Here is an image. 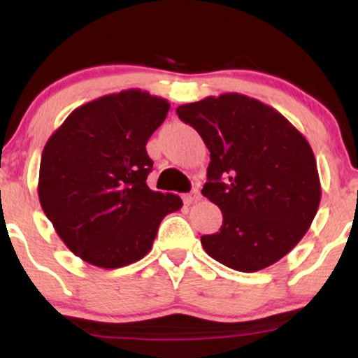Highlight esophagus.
<instances>
[{
    "mask_svg": "<svg viewBox=\"0 0 358 358\" xmlns=\"http://www.w3.org/2000/svg\"><path fill=\"white\" fill-rule=\"evenodd\" d=\"M199 199H200L199 190H193V192L185 193V195H183V202L185 203H193V202H196Z\"/></svg>",
    "mask_w": 358,
    "mask_h": 358,
    "instance_id": "esophagus-1",
    "label": "esophagus"
}]
</instances>
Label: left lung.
Returning a JSON list of instances; mask_svg holds the SVG:
<instances>
[{"mask_svg":"<svg viewBox=\"0 0 358 358\" xmlns=\"http://www.w3.org/2000/svg\"><path fill=\"white\" fill-rule=\"evenodd\" d=\"M210 151L202 195L222 210L205 252L227 268L256 273L285 257L318 212L316 159L306 138L261 101L227 92L176 109Z\"/></svg>","mask_w":358,"mask_h":358,"instance_id":"obj_1","label":"left lung"}]
</instances>
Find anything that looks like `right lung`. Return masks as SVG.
Masks as SVG:
<instances>
[{"mask_svg":"<svg viewBox=\"0 0 358 358\" xmlns=\"http://www.w3.org/2000/svg\"><path fill=\"white\" fill-rule=\"evenodd\" d=\"M168 109L146 90H121L72 110L45 145L40 205L82 261L133 264L151 250L162 220L182 208L178 195L146 185L153 168L146 143Z\"/></svg>","mask_w":358,"mask_h":358,"instance_id":"add662e5","label":"right lung"}]
</instances>
